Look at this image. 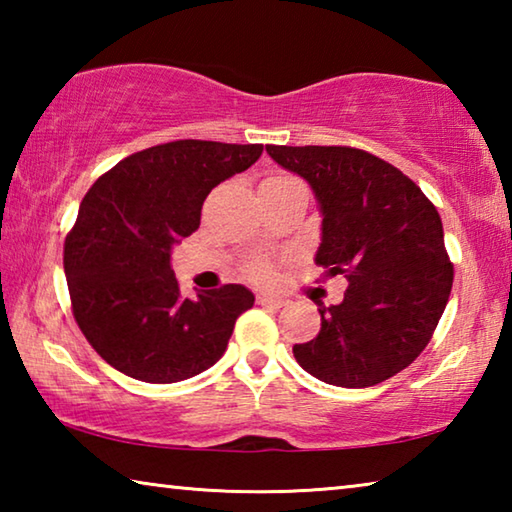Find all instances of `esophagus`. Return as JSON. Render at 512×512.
<instances>
[{
	"instance_id": "34e87169",
	"label": "esophagus",
	"mask_w": 512,
	"mask_h": 512,
	"mask_svg": "<svg viewBox=\"0 0 512 512\" xmlns=\"http://www.w3.org/2000/svg\"><path fill=\"white\" fill-rule=\"evenodd\" d=\"M257 305L280 309V307H284V298H275V296H257Z\"/></svg>"
}]
</instances>
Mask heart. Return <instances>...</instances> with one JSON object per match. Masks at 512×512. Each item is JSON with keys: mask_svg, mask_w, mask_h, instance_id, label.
I'll return each mask as SVG.
<instances>
[{"mask_svg": "<svg viewBox=\"0 0 512 512\" xmlns=\"http://www.w3.org/2000/svg\"><path fill=\"white\" fill-rule=\"evenodd\" d=\"M275 178H287V176H275ZM244 273L250 282L255 284H271L275 280V266L273 262H268V259H253V262H248Z\"/></svg>", "mask_w": 512, "mask_h": 512, "instance_id": "1", "label": "heart"}]
</instances>
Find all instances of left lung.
<instances>
[{"label":"left lung","instance_id":"left-lung-1","mask_svg":"<svg viewBox=\"0 0 512 512\" xmlns=\"http://www.w3.org/2000/svg\"><path fill=\"white\" fill-rule=\"evenodd\" d=\"M266 151L316 192L323 280H348L341 305L318 307L320 332L293 345V357L325 384H381L427 348L452 291L454 264L436 205L400 169L354 146Z\"/></svg>","mask_w":512,"mask_h":512}]
</instances>
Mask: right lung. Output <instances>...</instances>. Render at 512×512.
Instances as JSON below:
<instances>
[{
	"label": "right lung",
	"mask_w": 512,
	"mask_h": 512,
	"mask_svg": "<svg viewBox=\"0 0 512 512\" xmlns=\"http://www.w3.org/2000/svg\"><path fill=\"white\" fill-rule=\"evenodd\" d=\"M262 144L178 140L117 162L85 194L63 264L76 325L103 361L176 384L223 357L255 296L241 284L183 296L171 246L201 225L207 194L246 171Z\"/></svg>",
	"instance_id": "obj_1"
}]
</instances>
